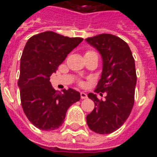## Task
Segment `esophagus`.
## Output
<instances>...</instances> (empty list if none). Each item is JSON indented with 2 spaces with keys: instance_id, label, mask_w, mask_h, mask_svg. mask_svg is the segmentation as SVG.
I'll return each mask as SVG.
<instances>
[{
  "instance_id": "34e87169",
  "label": "esophagus",
  "mask_w": 157,
  "mask_h": 157,
  "mask_svg": "<svg viewBox=\"0 0 157 157\" xmlns=\"http://www.w3.org/2000/svg\"><path fill=\"white\" fill-rule=\"evenodd\" d=\"M81 97H82V99H86V98H87V94L82 91L81 92Z\"/></svg>"
}]
</instances>
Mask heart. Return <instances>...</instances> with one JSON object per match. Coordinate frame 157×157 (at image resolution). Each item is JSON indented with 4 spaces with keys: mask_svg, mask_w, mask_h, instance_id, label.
<instances>
[{
    "mask_svg": "<svg viewBox=\"0 0 157 157\" xmlns=\"http://www.w3.org/2000/svg\"><path fill=\"white\" fill-rule=\"evenodd\" d=\"M93 53H96V52H93V51H87V52H86V55H85V56H86V55H90V54H93ZM81 84H82V82H81Z\"/></svg>",
    "mask_w": 157,
    "mask_h": 157,
    "instance_id": "1",
    "label": "heart"
}]
</instances>
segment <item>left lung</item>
Wrapping results in <instances>:
<instances>
[{
  "label": "left lung",
  "instance_id": "left-lung-1",
  "mask_svg": "<svg viewBox=\"0 0 157 157\" xmlns=\"http://www.w3.org/2000/svg\"><path fill=\"white\" fill-rule=\"evenodd\" d=\"M86 40L100 52L103 61L95 91L106 92L105 101L88 94L95 108L86 116V122L94 132L110 134L120 128L132 112L136 85L135 60L127 43L114 35L101 34Z\"/></svg>",
  "mask_w": 157,
  "mask_h": 157
}]
</instances>
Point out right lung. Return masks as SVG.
<instances>
[{
    "label": "right lung",
    "instance_id": "obj_1",
    "mask_svg": "<svg viewBox=\"0 0 157 157\" xmlns=\"http://www.w3.org/2000/svg\"><path fill=\"white\" fill-rule=\"evenodd\" d=\"M82 40L81 37L70 38L45 31L31 36L25 44L21 57L18 86L23 111L38 129L59 128L68 108L81 99L80 93L71 88L62 92L56 90L50 76Z\"/></svg>",
    "mask_w": 157,
    "mask_h": 157
}]
</instances>
